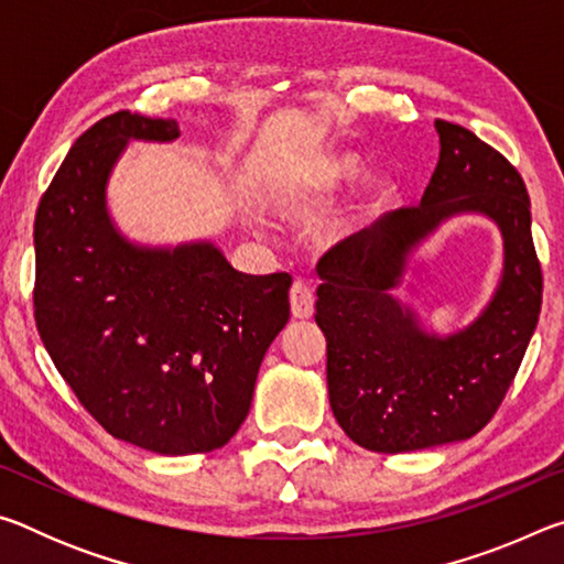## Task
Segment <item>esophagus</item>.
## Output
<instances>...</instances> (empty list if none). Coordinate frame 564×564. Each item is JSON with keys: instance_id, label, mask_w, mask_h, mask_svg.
Wrapping results in <instances>:
<instances>
[{"instance_id": "1", "label": "esophagus", "mask_w": 564, "mask_h": 564, "mask_svg": "<svg viewBox=\"0 0 564 564\" xmlns=\"http://www.w3.org/2000/svg\"><path fill=\"white\" fill-rule=\"evenodd\" d=\"M313 305H316V295L305 281H295L291 285V313L293 318H311Z\"/></svg>"}]
</instances>
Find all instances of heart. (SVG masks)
Segmentation results:
<instances>
[{
  "label": "heart",
  "instance_id": "heart-1",
  "mask_svg": "<svg viewBox=\"0 0 564 564\" xmlns=\"http://www.w3.org/2000/svg\"><path fill=\"white\" fill-rule=\"evenodd\" d=\"M358 174H360V161L350 154L333 156L326 166V178L330 181V184L350 181ZM393 198H395V186L390 184V181H378V184H373V188H370L366 204H362V216L383 214L386 208L393 204Z\"/></svg>",
  "mask_w": 564,
  "mask_h": 564
}]
</instances>
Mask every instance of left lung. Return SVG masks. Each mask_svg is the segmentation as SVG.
Here are the masks:
<instances>
[{
  "label": "left lung",
  "mask_w": 564,
  "mask_h": 564,
  "mask_svg": "<svg viewBox=\"0 0 564 564\" xmlns=\"http://www.w3.org/2000/svg\"><path fill=\"white\" fill-rule=\"evenodd\" d=\"M441 159L420 206L390 212L318 261L316 323L326 333L328 395L338 425L373 453L423 451L480 433L512 386L542 305L524 181L498 149L435 121ZM490 215L506 238V273L470 329L451 339L416 328L389 289L404 256L447 215Z\"/></svg>",
  "instance_id": "left-lung-1"
}]
</instances>
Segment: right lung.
Masks as SVG:
<instances>
[{
    "label": "right lung",
    "mask_w": 564,
    "mask_h": 564,
    "mask_svg": "<svg viewBox=\"0 0 564 564\" xmlns=\"http://www.w3.org/2000/svg\"><path fill=\"white\" fill-rule=\"evenodd\" d=\"M176 137L174 119L109 113L76 139L34 218L44 348L104 431L161 455L231 441L291 316L289 273L246 275L212 243L137 248L113 231L104 191L127 139Z\"/></svg>",
    "instance_id": "add662e5"
}]
</instances>
